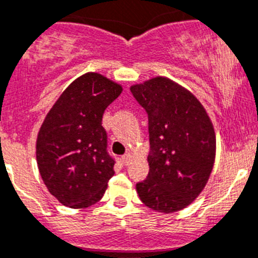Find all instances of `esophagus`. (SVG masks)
Listing matches in <instances>:
<instances>
[{
    "label": "esophagus",
    "instance_id": "34e87169",
    "mask_svg": "<svg viewBox=\"0 0 258 258\" xmlns=\"http://www.w3.org/2000/svg\"><path fill=\"white\" fill-rule=\"evenodd\" d=\"M131 159H132V155L130 154V153H127V154H124L123 157H122V161H123V163L126 164V166H128L130 162H131Z\"/></svg>",
    "mask_w": 258,
    "mask_h": 258
}]
</instances>
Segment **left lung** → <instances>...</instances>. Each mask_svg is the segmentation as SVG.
Instances as JSON below:
<instances>
[{
	"mask_svg": "<svg viewBox=\"0 0 258 258\" xmlns=\"http://www.w3.org/2000/svg\"><path fill=\"white\" fill-rule=\"evenodd\" d=\"M131 92L149 126V173L136 184L139 197L157 212L182 210L201 194L213 168L212 122L198 99L168 78L135 85Z\"/></svg>",
	"mask_w": 258,
	"mask_h": 258,
	"instance_id": "left-lung-1",
	"label": "left lung"
}]
</instances>
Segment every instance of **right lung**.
Wrapping results in <instances>:
<instances>
[{
	"label": "right lung",
	"mask_w": 258,
	"mask_h": 258,
	"mask_svg": "<svg viewBox=\"0 0 258 258\" xmlns=\"http://www.w3.org/2000/svg\"><path fill=\"white\" fill-rule=\"evenodd\" d=\"M122 87L99 73L72 82L46 115L37 138V164L48 191L71 208L103 198L114 175L103 114Z\"/></svg>",
	"instance_id": "obj_1"
}]
</instances>
